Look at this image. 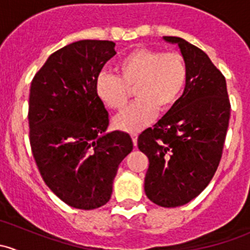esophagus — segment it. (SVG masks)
Masks as SVG:
<instances>
[{
  "label": "esophagus",
  "instance_id": "1",
  "mask_svg": "<svg viewBox=\"0 0 250 250\" xmlns=\"http://www.w3.org/2000/svg\"><path fill=\"white\" fill-rule=\"evenodd\" d=\"M130 137H132V140H133V144H134V146H137V143H138V133H135V132L130 133Z\"/></svg>",
  "mask_w": 250,
  "mask_h": 250
}]
</instances>
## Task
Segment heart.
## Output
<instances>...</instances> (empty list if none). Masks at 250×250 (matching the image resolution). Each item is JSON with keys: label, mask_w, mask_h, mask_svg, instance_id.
Instances as JSON below:
<instances>
[{"label": "heart", "mask_w": 250, "mask_h": 250, "mask_svg": "<svg viewBox=\"0 0 250 250\" xmlns=\"http://www.w3.org/2000/svg\"><path fill=\"white\" fill-rule=\"evenodd\" d=\"M118 76L99 75L95 92L110 110L122 111L129 102V90L134 88L137 102L115 118L122 130L135 132L155 117L156 111L172 109L185 88L188 67L185 58L176 52L152 48H138L118 62Z\"/></svg>", "instance_id": "obj_1"}]
</instances>
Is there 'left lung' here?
I'll return each instance as SVG.
<instances>
[{
    "instance_id": "8db88e82",
    "label": "left lung",
    "mask_w": 250,
    "mask_h": 250,
    "mask_svg": "<svg viewBox=\"0 0 250 250\" xmlns=\"http://www.w3.org/2000/svg\"><path fill=\"white\" fill-rule=\"evenodd\" d=\"M163 39L180 48L188 82L172 109L139 135L138 147L148 158L146 196L174 208L200 195L218 169L231 104L225 77L202 49L180 37Z\"/></svg>"
}]
</instances>
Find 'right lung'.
Returning a JSON list of instances; mask_svg holds the SVG:
<instances>
[{"instance_id": "obj_1", "label": "right lung", "mask_w": 250, "mask_h": 250, "mask_svg": "<svg viewBox=\"0 0 250 250\" xmlns=\"http://www.w3.org/2000/svg\"><path fill=\"white\" fill-rule=\"evenodd\" d=\"M116 54L112 41L82 40L53 53L30 87L29 138L46 185L77 209L109 202L118 166L132 138L106 133L109 113L95 92L100 71Z\"/></svg>"}]
</instances>
